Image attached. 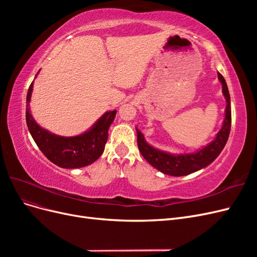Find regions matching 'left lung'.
Returning <instances> with one entry per match:
<instances>
[{
	"mask_svg": "<svg viewBox=\"0 0 257 257\" xmlns=\"http://www.w3.org/2000/svg\"><path fill=\"white\" fill-rule=\"evenodd\" d=\"M219 80L222 83V92L225 99H226V109H225V118L223 125L219 133L216 134L213 142L201 148L200 150L194 153H181V154H170L168 152L162 151L153 148L146 142L144 134L138 128L137 131V145L143 157L150 163V164L165 175L175 177H180L195 173L197 170L205 168L219 157V154L224 149L225 145L230 132L231 125V109H230V96L226 81L224 77L217 73Z\"/></svg>",
	"mask_w": 257,
	"mask_h": 257,
	"instance_id": "1",
	"label": "left lung"
}]
</instances>
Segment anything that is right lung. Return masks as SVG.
<instances>
[{"mask_svg": "<svg viewBox=\"0 0 257 257\" xmlns=\"http://www.w3.org/2000/svg\"><path fill=\"white\" fill-rule=\"evenodd\" d=\"M33 91L31 83L27 94V125L40 150L53 164L62 168H80L95 162L104 152L108 130L113 122L116 110L105 112L89 131L73 137L52 134L41 127L30 111V100Z\"/></svg>", "mask_w": 257, "mask_h": 257, "instance_id": "add662e5", "label": "right lung"}]
</instances>
